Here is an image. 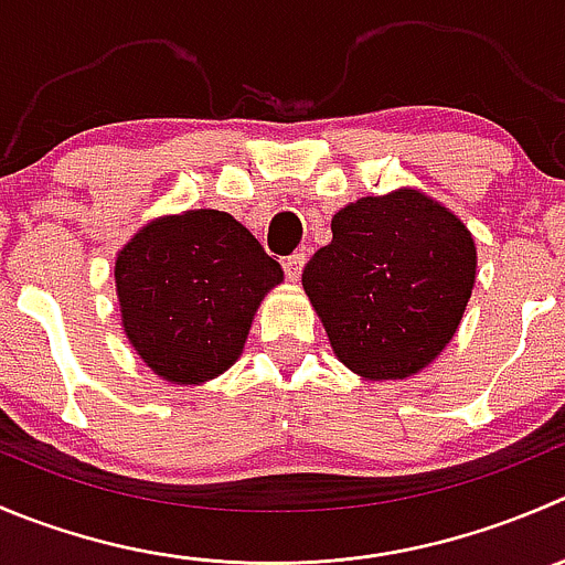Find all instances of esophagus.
I'll list each match as a JSON object with an SVG mask.
<instances>
[{
  "label": "esophagus",
  "instance_id": "1",
  "mask_svg": "<svg viewBox=\"0 0 565 565\" xmlns=\"http://www.w3.org/2000/svg\"><path fill=\"white\" fill-rule=\"evenodd\" d=\"M303 265H306V254H292L284 259V273H287L289 281H298L300 273H303Z\"/></svg>",
  "mask_w": 565,
  "mask_h": 565
}]
</instances>
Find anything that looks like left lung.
I'll use <instances>...</instances> for the list:
<instances>
[{
  "label": "left lung",
  "instance_id": "1",
  "mask_svg": "<svg viewBox=\"0 0 565 565\" xmlns=\"http://www.w3.org/2000/svg\"><path fill=\"white\" fill-rule=\"evenodd\" d=\"M303 289L333 355L364 381H405L456 337L478 248L461 217L414 188L364 195L331 217Z\"/></svg>",
  "mask_w": 565,
  "mask_h": 565
}]
</instances>
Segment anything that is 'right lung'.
Wrapping results in <instances>:
<instances>
[{"instance_id":"add662e5","label":"right lung","mask_w":565,"mask_h":565,"mask_svg":"<svg viewBox=\"0 0 565 565\" xmlns=\"http://www.w3.org/2000/svg\"><path fill=\"white\" fill-rule=\"evenodd\" d=\"M284 270L228 212L146 223L115 256L120 328L154 375L199 386L243 355L250 322Z\"/></svg>"}]
</instances>
